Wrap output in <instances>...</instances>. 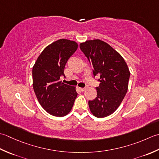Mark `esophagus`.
Segmentation results:
<instances>
[{"mask_svg": "<svg viewBox=\"0 0 159 159\" xmlns=\"http://www.w3.org/2000/svg\"><path fill=\"white\" fill-rule=\"evenodd\" d=\"M79 89L81 90V91H84L86 90V88H79Z\"/></svg>", "mask_w": 159, "mask_h": 159, "instance_id": "esophagus-1", "label": "esophagus"}]
</instances>
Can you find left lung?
Here are the masks:
<instances>
[{"mask_svg": "<svg viewBox=\"0 0 159 159\" xmlns=\"http://www.w3.org/2000/svg\"><path fill=\"white\" fill-rule=\"evenodd\" d=\"M80 49L99 75L97 97L89 102L92 114L98 118L112 114L120 106L128 89L130 73L124 58L111 46L99 39L80 43Z\"/></svg>", "mask_w": 159, "mask_h": 159, "instance_id": "8db88e82", "label": "left lung"}]
</instances>
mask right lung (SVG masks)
Here are the masks:
<instances>
[{
    "label": "right lung",
    "mask_w": 159,
    "mask_h": 159,
    "mask_svg": "<svg viewBox=\"0 0 159 159\" xmlns=\"http://www.w3.org/2000/svg\"><path fill=\"white\" fill-rule=\"evenodd\" d=\"M75 41L60 39L43 51L32 69L33 88L41 106L50 115L64 116L70 112L77 96L76 88L60 80L68 60L75 52Z\"/></svg>",
    "instance_id": "obj_1"
}]
</instances>
